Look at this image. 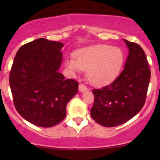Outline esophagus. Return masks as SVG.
I'll return each mask as SVG.
<instances>
[{"instance_id":"obj_1","label":"esophagus","mask_w":160,"mask_h":160,"mask_svg":"<svg viewBox=\"0 0 160 160\" xmlns=\"http://www.w3.org/2000/svg\"><path fill=\"white\" fill-rule=\"evenodd\" d=\"M87 90H88V88H87L84 84H82L81 83V84L79 85V90H80V92H84L86 91Z\"/></svg>"}]
</instances>
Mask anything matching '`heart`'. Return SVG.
I'll use <instances>...</instances> for the list:
<instances>
[{"instance_id":"1","label":"heart","mask_w":160,"mask_h":160,"mask_svg":"<svg viewBox=\"0 0 160 160\" xmlns=\"http://www.w3.org/2000/svg\"><path fill=\"white\" fill-rule=\"evenodd\" d=\"M124 59V52L120 48L103 45L80 50L76 53L75 59H67L66 65L74 72L87 70L90 83L101 85L117 77Z\"/></svg>"}]
</instances>
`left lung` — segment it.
Wrapping results in <instances>:
<instances>
[{
	"label": "left lung",
	"instance_id": "1",
	"mask_svg": "<svg viewBox=\"0 0 160 160\" xmlns=\"http://www.w3.org/2000/svg\"><path fill=\"white\" fill-rule=\"evenodd\" d=\"M124 41L128 49L124 70L108 85L92 90L94 102L90 115L104 127L125 123L146 102L151 76L146 54L137 43Z\"/></svg>",
	"mask_w": 160,
	"mask_h": 160
}]
</instances>
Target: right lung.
<instances>
[{"label":"right lung","mask_w":160,"mask_h":160,"mask_svg":"<svg viewBox=\"0 0 160 160\" xmlns=\"http://www.w3.org/2000/svg\"><path fill=\"white\" fill-rule=\"evenodd\" d=\"M63 44L40 38L16 53L9 83L16 110L30 123L49 128L63 120L78 82L59 72Z\"/></svg>","instance_id":"1"}]
</instances>
